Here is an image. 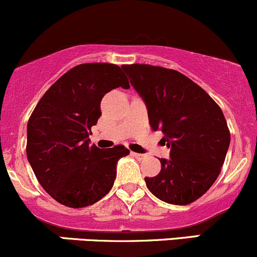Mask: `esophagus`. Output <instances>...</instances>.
<instances>
[{
    "mask_svg": "<svg viewBox=\"0 0 257 257\" xmlns=\"http://www.w3.org/2000/svg\"><path fill=\"white\" fill-rule=\"evenodd\" d=\"M132 156H134V157H136L137 160H140V161H142V160H145V158L147 157L146 155H142V153H136V152H132L131 153Z\"/></svg>",
    "mask_w": 257,
    "mask_h": 257,
    "instance_id": "34e87169",
    "label": "esophagus"
}]
</instances>
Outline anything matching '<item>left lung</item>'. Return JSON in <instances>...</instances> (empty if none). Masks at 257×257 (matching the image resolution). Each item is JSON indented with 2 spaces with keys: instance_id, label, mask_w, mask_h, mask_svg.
Listing matches in <instances>:
<instances>
[{
  "instance_id": "1",
  "label": "left lung",
  "mask_w": 257,
  "mask_h": 257,
  "mask_svg": "<svg viewBox=\"0 0 257 257\" xmlns=\"http://www.w3.org/2000/svg\"><path fill=\"white\" fill-rule=\"evenodd\" d=\"M122 69L146 104L151 127L171 148V158H160V173L145 178L147 188L169 204H190L213 186L225 161L230 131L223 111L179 71L148 64Z\"/></svg>"
}]
</instances>
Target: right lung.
<instances>
[{
	"mask_svg": "<svg viewBox=\"0 0 257 257\" xmlns=\"http://www.w3.org/2000/svg\"><path fill=\"white\" fill-rule=\"evenodd\" d=\"M120 86L130 84L118 65H76L47 90L28 120V162L39 184L65 207H88L105 197L117 161L130 153L122 145L109 150L89 145L102 97Z\"/></svg>",
	"mask_w": 257,
	"mask_h": 257,
	"instance_id": "1",
	"label": "right lung"
}]
</instances>
